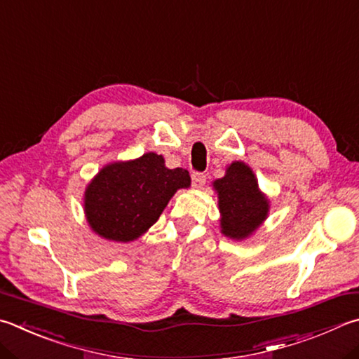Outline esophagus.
<instances>
[{
    "label": "esophagus",
    "instance_id": "obj_1",
    "mask_svg": "<svg viewBox=\"0 0 359 359\" xmlns=\"http://www.w3.org/2000/svg\"><path fill=\"white\" fill-rule=\"evenodd\" d=\"M205 184V175L201 174V172H193L191 174V185L193 188H196V190H199V188L204 187Z\"/></svg>",
    "mask_w": 359,
    "mask_h": 359
}]
</instances>
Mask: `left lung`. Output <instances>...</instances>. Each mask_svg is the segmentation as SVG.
Listing matches in <instances>:
<instances>
[{"label": "left lung", "instance_id": "obj_1", "mask_svg": "<svg viewBox=\"0 0 359 359\" xmlns=\"http://www.w3.org/2000/svg\"><path fill=\"white\" fill-rule=\"evenodd\" d=\"M212 185L218 194L221 233L237 242L250 238L270 212V201L260 191L256 174L245 161H232L224 177Z\"/></svg>", "mask_w": 359, "mask_h": 359}]
</instances>
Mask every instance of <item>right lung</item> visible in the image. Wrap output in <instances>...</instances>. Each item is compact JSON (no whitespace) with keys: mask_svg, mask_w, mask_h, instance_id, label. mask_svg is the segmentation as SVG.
<instances>
[{"mask_svg":"<svg viewBox=\"0 0 359 359\" xmlns=\"http://www.w3.org/2000/svg\"><path fill=\"white\" fill-rule=\"evenodd\" d=\"M190 185L187 169L166 168L155 152L108 163L86 185L84 217L99 237L133 242L157 223L175 191Z\"/></svg>","mask_w":359,"mask_h":359,"instance_id":"right-lung-1","label":"right lung"}]
</instances>
